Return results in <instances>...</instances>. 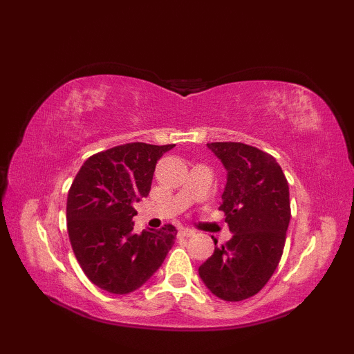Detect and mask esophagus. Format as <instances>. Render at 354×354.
<instances>
[{
	"label": "esophagus",
	"instance_id": "1",
	"mask_svg": "<svg viewBox=\"0 0 354 354\" xmlns=\"http://www.w3.org/2000/svg\"><path fill=\"white\" fill-rule=\"evenodd\" d=\"M179 234L184 236V237H193L194 231L190 230V228H181V230H179Z\"/></svg>",
	"mask_w": 354,
	"mask_h": 354
}]
</instances>
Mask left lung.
I'll use <instances>...</instances> for the list:
<instances>
[{
    "instance_id": "1",
    "label": "left lung",
    "mask_w": 354,
    "mask_h": 354,
    "mask_svg": "<svg viewBox=\"0 0 354 354\" xmlns=\"http://www.w3.org/2000/svg\"><path fill=\"white\" fill-rule=\"evenodd\" d=\"M207 146L227 170L219 209L232 237L214 248L199 266V277L217 298L242 301L265 288L280 263L290 221L289 185L275 158L257 147Z\"/></svg>"
}]
</instances>
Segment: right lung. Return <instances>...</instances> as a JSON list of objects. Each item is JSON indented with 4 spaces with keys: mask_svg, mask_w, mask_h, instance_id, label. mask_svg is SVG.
Instances as JSON below:
<instances>
[{
    "mask_svg": "<svg viewBox=\"0 0 354 354\" xmlns=\"http://www.w3.org/2000/svg\"><path fill=\"white\" fill-rule=\"evenodd\" d=\"M175 145L131 142L97 153L74 178L66 227L74 255L100 289L124 295L152 277L175 243L176 230L133 232V204L146 198L156 161Z\"/></svg>",
    "mask_w": 354,
    "mask_h": 354,
    "instance_id": "right-lung-1",
    "label": "right lung"
}]
</instances>
